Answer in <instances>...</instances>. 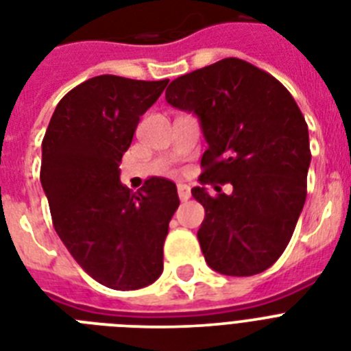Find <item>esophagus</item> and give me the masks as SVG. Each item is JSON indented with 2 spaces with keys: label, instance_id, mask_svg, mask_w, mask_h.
<instances>
[{
  "label": "esophagus",
  "instance_id": "1",
  "mask_svg": "<svg viewBox=\"0 0 351 351\" xmlns=\"http://www.w3.org/2000/svg\"><path fill=\"white\" fill-rule=\"evenodd\" d=\"M178 193H179V199H181V201H188V199H190V195H192V192H190V186H186V184H178Z\"/></svg>",
  "mask_w": 351,
  "mask_h": 351
}]
</instances>
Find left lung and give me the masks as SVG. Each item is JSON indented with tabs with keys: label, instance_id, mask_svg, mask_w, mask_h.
Instances as JSON below:
<instances>
[{
	"label": "left lung",
	"instance_id": "obj_1",
	"mask_svg": "<svg viewBox=\"0 0 351 351\" xmlns=\"http://www.w3.org/2000/svg\"><path fill=\"white\" fill-rule=\"evenodd\" d=\"M170 106L201 120L208 150L201 182H230L231 193L210 195L197 239L204 260L226 276H253L276 262L291 242L306 199L308 127L280 80L230 57L172 80Z\"/></svg>",
	"mask_w": 351,
	"mask_h": 351
}]
</instances>
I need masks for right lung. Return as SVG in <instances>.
<instances>
[{
    "label": "right lung",
    "instance_id": "right-lung-1",
    "mask_svg": "<svg viewBox=\"0 0 351 351\" xmlns=\"http://www.w3.org/2000/svg\"><path fill=\"white\" fill-rule=\"evenodd\" d=\"M167 84L89 78L57 104L43 140L40 184L55 231L78 265L114 291H136L163 273L178 188L150 178L130 193L120 182V161L140 117Z\"/></svg>",
    "mask_w": 351,
    "mask_h": 351
}]
</instances>
